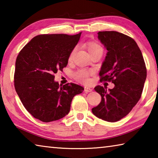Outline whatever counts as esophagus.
<instances>
[{"instance_id":"obj_1","label":"esophagus","mask_w":158,"mask_h":158,"mask_svg":"<svg viewBox=\"0 0 158 158\" xmlns=\"http://www.w3.org/2000/svg\"><path fill=\"white\" fill-rule=\"evenodd\" d=\"M92 90H92L91 89H90V88H89V87H86V86L84 87V92H85V93L92 92Z\"/></svg>"}]
</instances>
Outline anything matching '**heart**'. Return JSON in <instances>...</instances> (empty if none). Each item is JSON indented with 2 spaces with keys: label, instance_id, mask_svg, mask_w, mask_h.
<instances>
[{
  "label": "heart",
  "instance_id": "b5f03b06",
  "mask_svg": "<svg viewBox=\"0 0 158 158\" xmlns=\"http://www.w3.org/2000/svg\"><path fill=\"white\" fill-rule=\"evenodd\" d=\"M87 48L90 53H91L98 50H102V48L101 47L100 45H99L98 44L93 42H88ZM74 52H75V49H74L73 50V52H71L69 57V60H72ZM91 74H93L92 70H89V69H79L74 73L73 76L74 78L77 81L83 83V84H87V83H89L90 81V76L91 75Z\"/></svg>",
  "mask_w": 158,
  "mask_h": 158
}]
</instances>
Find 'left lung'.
<instances>
[{"label": "left lung", "mask_w": 158, "mask_h": 158, "mask_svg": "<svg viewBox=\"0 0 158 158\" xmlns=\"http://www.w3.org/2000/svg\"><path fill=\"white\" fill-rule=\"evenodd\" d=\"M98 39L108 51L100 72V81H111L114 89L97 85L101 95L93 114L108 122H116L130 113L141 98L146 79V68L137 44L116 31H100Z\"/></svg>", "instance_id": "1"}]
</instances>
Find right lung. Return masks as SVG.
<instances>
[{"label":"right lung","instance_id":"add662e5","mask_svg":"<svg viewBox=\"0 0 158 158\" xmlns=\"http://www.w3.org/2000/svg\"><path fill=\"white\" fill-rule=\"evenodd\" d=\"M81 33L45 34L33 37L20 51L15 63V88L26 110L48 123L68 114L73 98L84 90L73 83L59 85L54 74L68 65Z\"/></svg>","mask_w":158,"mask_h":158}]
</instances>
